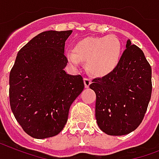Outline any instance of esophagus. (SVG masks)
Returning a JSON list of instances; mask_svg holds the SVG:
<instances>
[{
	"mask_svg": "<svg viewBox=\"0 0 159 159\" xmlns=\"http://www.w3.org/2000/svg\"><path fill=\"white\" fill-rule=\"evenodd\" d=\"M84 83L85 88H89V86L91 84V80L89 78H84Z\"/></svg>",
	"mask_w": 159,
	"mask_h": 159,
	"instance_id": "esophagus-1",
	"label": "esophagus"
}]
</instances>
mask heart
<instances>
[{
    "mask_svg": "<svg viewBox=\"0 0 159 159\" xmlns=\"http://www.w3.org/2000/svg\"><path fill=\"white\" fill-rule=\"evenodd\" d=\"M122 45L114 35L87 37L79 40L75 52L66 51V58L71 64L79 66L81 60H87V67L95 75H105L116 68L120 61Z\"/></svg>",
    "mask_w": 159,
    "mask_h": 159,
    "instance_id": "b5f03b06",
    "label": "heart"
}]
</instances>
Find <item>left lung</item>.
<instances>
[{"instance_id":"8db88e82","label":"left lung","mask_w":159,"mask_h":159,"mask_svg":"<svg viewBox=\"0 0 159 159\" xmlns=\"http://www.w3.org/2000/svg\"><path fill=\"white\" fill-rule=\"evenodd\" d=\"M96 93L95 117L99 129L113 136L133 132L139 126L152 93V69L143 50L127 40L117 67L92 80Z\"/></svg>"}]
</instances>
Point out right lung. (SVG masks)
I'll list each match as a JSON object with an SVG mask.
<instances>
[{"label": "right lung", "instance_id": "1", "mask_svg": "<svg viewBox=\"0 0 159 159\" xmlns=\"http://www.w3.org/2000/svg\"><path fill=\"white\" fill-rule=\"evenodd\" d=\"M72 30H48L19 50L10 73V104L27 134L45 139L60 134L69 110L84 88L80 75H68L66 40Z\"/></svg>", "mask_w": 159, "mask_h": 159}]
</instances>
